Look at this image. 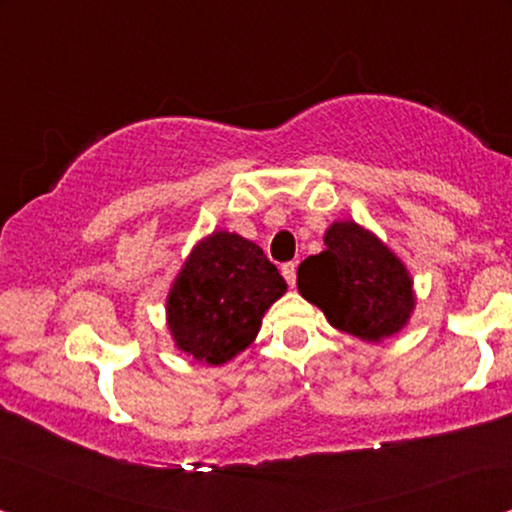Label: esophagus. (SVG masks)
I'll list each match as a JSON object with an SVG mask.
<instances>
[{"label": "esophagus", "mask_w": 512, "mask_h": 512, "mask_svg": "<svg viewBox=\"0 0 512 512\" xmlns=\"http://www.w3.org/2000/svg\"><path fill=\"white\" fill-rule=\"evenodd\" d=\"M296 270H298L296 261H289V263L282 265V275H284L286 284H289V286H296Z\"/></svg>", "instance_id": "34e87169"}]
</instances>
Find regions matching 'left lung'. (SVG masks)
Segmentation results:
<instances>
[{
	"label": "left lung",
	"mask_w": 512,
	"mask_h": 512,
	"mask_svg": "<svg viewBox=\"0 0 512 512\" xmlns=\"http://www.w3.org/2000/svg\"><path fill=\"white\" fill-rule=\"evenodd\" d=\"M324 242L321 254L300 263V296L331 326L361 340L377 342L401 331L415 307L405 265L352 221L333 223Z\"/></svg>",
	"instance_id": "1"
}]
</instances>
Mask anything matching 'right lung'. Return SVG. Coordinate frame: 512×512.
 <instances>
[{"label": "right lung", "mask_w": 512, "mask_h": 512, "mask_svg": "<svg viewBox=\"0 0 512 512\" xmlns=\"http://www.w3.org/2000/svg\"><path fill=\"white\" fill-rule=\"evenodd\" d=\"M286 282L263 249L235 233H214L193 249L170 298L167 321L181 352L209 366L240 354Z\"/></svg>", "instance_id": "right-lung-1"}]
</instances>
